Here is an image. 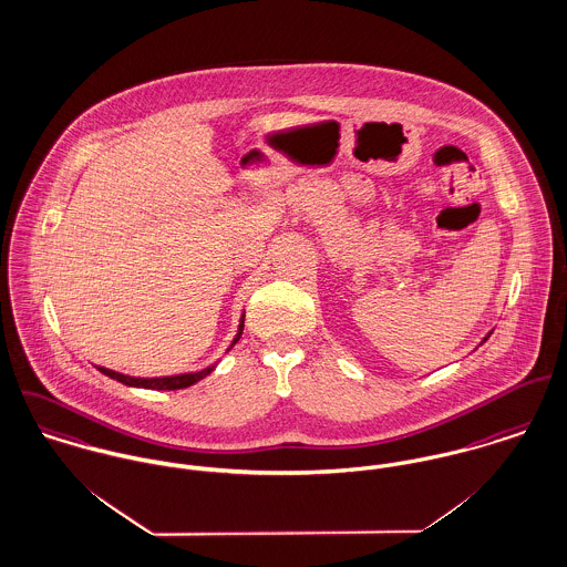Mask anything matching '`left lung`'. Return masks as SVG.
I'll return each mask as SVG.
<instances>
[{"label":"left lung","instance_id":"left-lung-1","mask_svg":"<svg viewBox=\"0 0 567 567\" xmlns=\"http://www.w3.org/2000/svg\"><path fill=\"white\" fill-rule=\"evenodd\" d=\"M489 336H492V331H489V333H487V336H485V338H483V342H485V340H487V338H489ZM483 342H481V344H483Z\"/></svg>","mask_w":567,"mask_h":567}]
</instances>
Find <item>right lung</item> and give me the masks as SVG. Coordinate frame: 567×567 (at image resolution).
Instances as JSON below:
<instances>
[{
    "label": "right lung",
    "instance_id": "right-lung-1",
    "mask_svg": "<svg viewBox=\"0 0 567 567\" xmlns=\"http://www.w3.org/2000/svg\"><path fill=\"white\" fill-rule=\"evenodd\" d=\"M243 329H245V313L240 316L238 333L234 336V340H231V344H229L227 351H231V347L240 340ZM214 368H216V363H214V365H207V368L199 370V372H184V374H171V377H130V374H123V372H116V370L97 365V370L103 372L105 377H110V379H114V381H118V383H123V385L143 388V390H184V388H190V385H195L197 381H202Z\"/></svg>",
    "mask_w": 567,
    "mask_h": 567
}]
</instances>
